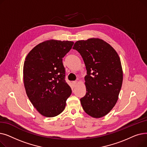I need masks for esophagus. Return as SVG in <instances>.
Listing matches in <instances>:
<instances>
[{
  "label": "esophagus",
  "mask_w": 147,
  "mask_h": 147,
  "mask_svg": "<svg viewBox=\"0 0 147 147\" xmlns=\"http://www.w3.org/2000/svg\"><path fill=\"white\" fill-rule=\"evenodd\" d=\"M77 83H78V81H73V84H74V86H76Z\"/></svg>",
  "instance_id": "1"
}]
</instances>
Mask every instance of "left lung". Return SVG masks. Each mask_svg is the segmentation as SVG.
<instances>
[{
	"label": "left lung",
	"mask_w": 147,
	"mask_h": 147,
	"mask_svg": "<svg viewBox=\"0 0 147 147\" xmlns=\"http://www.w3.org/2000/svg\"><path fill=\"white\" fill-rule=\"evenodd\" d=\"M80 54L87 70L86 94L80 98L84 111L94 118L102 117L116 104L122 85L120 59L114 48L99 38L77 41L73 48Z\"/></svg>",
	"instance_id": "1"
}]
</instances>
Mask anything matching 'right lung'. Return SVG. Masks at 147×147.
I'll return each instance as SVG.
<instances>
[{
	"label": "right lung",
	"instance_id": "right-lung-1",
	"mask_svg": "<svg viewBox=\"0 0 147 147\" xmlns=\"http://www.w3.org/2000/svg\"><path fill=\"white\" fill-rule=\"evenodd\" d=\"M74 42L50 40L37 45L27 55L23 75L26 94L40 114L53 117L65 109L71 89L65 80L63 58Z\"/></svg>",
	"mask_w": 147,
	"mask_h": 147
}]
</instances>
